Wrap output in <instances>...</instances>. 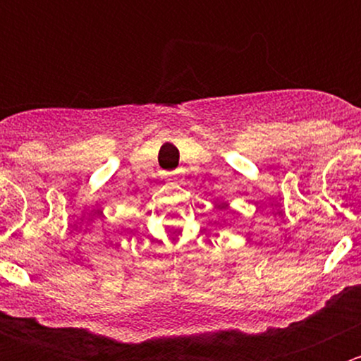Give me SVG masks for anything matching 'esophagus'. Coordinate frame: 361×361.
<instances>
[{
  "label": "esophagus",
  "mask_w": 361,
  "mask_h": 361,
  "mask_svg": "<svg viewBox=\"0 0 361 361\" xmlns=\"http://www.w3.org/2000/svg\"><path fill=\"white\" fill-rule=\"evenodd\" d=\"M178 178H180V174H178V173H169V174H166V180H167V181H176Z\"/></svg>",
  "instance_id": "1"
}]
</instances>
